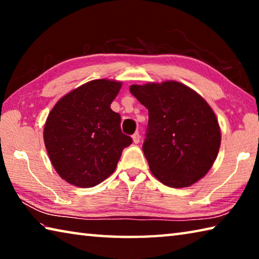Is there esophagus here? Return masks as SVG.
I'll use <instances>...</instances> for the list:
<instances>
[{"label": "esophagus", "mask_w": 259, "mask_h": 259, "mask_svg": "<svg viewBox=\"0 0 259 259\" xmlns=\"http://www.w3.org/2000/svg\"><path fill=\"white\" fill-rule=\"evenodd\" d=\"M133 139H134V143L135 144H138L140 142V135L138 133H135L133 135Z\"/></svg>", "instance_id": "34e87169"}]
</instances>
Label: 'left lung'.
<instances>
[{"mask_svg": "<svg viewBox=\"0 0 259 259\" xmlns=\"http://www.w3.org/2000/svg\"><path fill=\"white\" fill-rule=\"evenodd\" d=\"M130 93L148 109L143 152L152 174L170 187L205 176L221 146V130L207 102L179 82L134 84Z\"/></svg>", "mask_w": 259, "mask_h": 259, "instance_id": "8db88e82", "label": "left lung"}]
</instances>
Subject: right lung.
Returning a JSON list of instances; mask_svg holds the SVG:
<instances>
[{
	"mask_svg": "<svg viewBox=\"0 0 259 259\" xmlns=\"http://www.w3.org/2000/svg\"><path fill=\"white\" fill-rule=\"evenodd\" d=\"M121 83L94 80L64 96L45 125V144L59 176L78 187H93L114 172L133 138L121 130L111 104Z\"/></svg>",
	"mask_w": 259,
	"mask_h": 259,
	"instance_id": "right-lung-1",
	"label": "right lung"
}]
</instances>
